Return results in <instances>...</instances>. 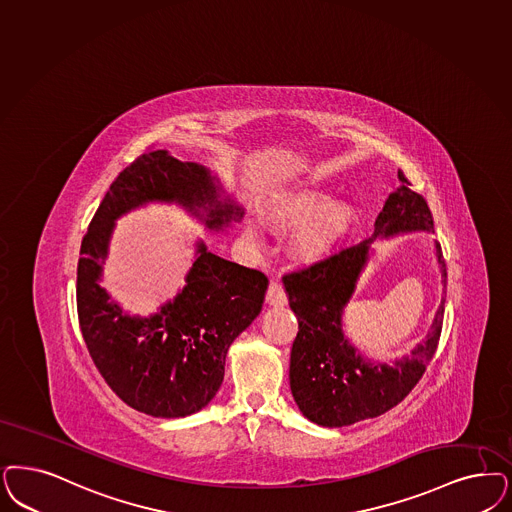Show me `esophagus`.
<instances>
[{"mask_svg": "<svg viewBox=\"0 0 512 512\" xmlns=\"http://www.w3.org/2000/svg\"><path fill=\"white\" fill-rule=\"evenodd\" d=\"M266 302L270 306H283L287 302V295H285V289L280 282H270L268 285V291H266Z\"/></svg>", "mask_w": 512, "mask_h": 512, "instance_id": "esophagus-1", "label": "esophagus"}]
</instances>
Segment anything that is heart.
Listing matches in <instances>:
<instances>
[{
	"instance_id": "obj_1",
	"label": "heart",
	"mask_w": 512,
	"mask_h": 512,
	"mask_svg": "<svg viewBox=\"0 0 512 512\" xmlns=\"http://www.w3.org/2000/svg\"><path fill=\"white\" fill-rule=\"evenodd\" d=\"M265 219L276 229L302 222L291 238V253L300 261H319L348 238L357 210L348 200H333L325 189L299 187L274 196L265 208ZM244 230L249 238H257L255 223L247 221Z\"/></svg>"
}]
</instances>
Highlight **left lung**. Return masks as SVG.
<instances>
[{"mask_svg":"<svg viewBox=\"0 0 512 512\" xmlns=\"http://www.w3.org/2000/svg\"><path fill=\"white\" fill-rule=\"evenodd\" d=\"M399 181L401 187L389 194L376 217L372 238L283 276L289 306L299 319L289 365L291 393L300 412L323 427L352 425L399 405L420 382L439 344L444 299L427 336L410 355L395 359L391 365L363 357L342 331L344 308L369 261L372 240L418 230L433 232V215L425 198L410 189L403 172H399ZM435 253L446 287V265L439 242H435Z\"/></svg>","mask_w":512,"mask_h":512,"instance_id":"8db88e82","label":"left lung"}]
</instances>
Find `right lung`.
<instances>
[{
  "label": "right lung",
  "mask_w": 512,
  "mask_h": 512,
  "mask_svg": "<svg viewBox=\"0 0 512 512\" xmlns=\"http://www.w3.org/2000/svg\"><path fill=\"white\" fill-rule=\"evenodd\" d=\"M221 191L204 166L147 151L111 183L81 244L77 316L90 357L126 405L153 418H185L212 401L230 344L259 316L268 280L200 240L176 299L149 318L128 316L98 283L109 238L121 215L147 202H176L206 229L223 230L244 212Z\"/></svg>",
  "instance_id": "add662e5"
}]
</instances>
